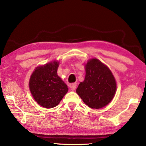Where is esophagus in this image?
<instances>
[{
  "label": "esophagus",
  "instance_id": "obj_1",
  "mask_svg": "<svg viewBox=\"0 0 146 146\" xmlns=\"http://www.w3.org/2000/svg\"><path fill=\"white\" fill-rule=\"evenodd\" d=\"M70 87L71 90H75L76 88V83H71V84L70 85Z\"/></svg>",
  "mask_w": 146,
  "mask_h": 146
}]
</instances>
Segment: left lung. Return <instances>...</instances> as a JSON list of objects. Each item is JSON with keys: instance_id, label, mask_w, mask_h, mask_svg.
<instances>
[{"instance_id": "8db88e82", "label": "left lung", "mask_w": 146, "mask_h": 146, "mask_svg": "<svg viewBox=\"0 0 146 146\" xmlns=\"http://www.w3.org/2000/svg\"><path fill=\"white\" fill-rule=\"evenodd\" d=\"M85 80L80 82L76 93L83 102L93 109L106 106L114 97L116 81L106 65L93 58L85 64Z\"/></svg>"}]
</instances>
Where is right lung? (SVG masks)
<instances>
[{"mask_svg":"<svg viewBox=\"0 0 146 146\" xmlns=\"http://www.w3.org/2000/svg\"><path fill=\"white\" fill-rule=\"evenodd\" d=\"M59 62L56 61L38 66L29 80L31 93L41 107L51 108L56 106L68 91L67 85L58 75Z\"/></svg>","mask_w":146,"mask_h":146,"instance_id":"1","label":"right lung"}]
</instances>
